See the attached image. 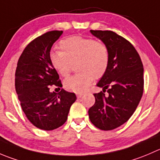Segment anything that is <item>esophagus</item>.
Returning a JSON list of instances; mask_svg holds the SVG:
<instances>
[{"label": "esophagus", "mask_w": 160, "mask_h": 160, "mask_svg": "<svg viewBox=\"0 0 160 160\" xmlns=\"http://www.w3.org/2000/svg\"><path fill=\"white\" fill-rule=\"evenodd\" d=\"M83 95V93H77V98H81Z\"/></svg>", "instance_id": "esophagus-1"}]
</instances>
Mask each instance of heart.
<instances>
[{
	"label": "heart",
	"mask_w": 160,
	"mask_h": 160,
	"mask_svg": "<svg viewBox=\"0 0 160 160\" xmlns=\"http://www.w3.org/2000/svg\"><path fill=\"white\" fill-rule=\"evenodd\" d=\"M61 52H53L50 60L54 69L63 77L69 75L72 65L78 73L66 79L64 87L67 91L82 93L91 84L94 78L103 77L109 64L107 46L91 38L73 36L59 42Z\"/></svg>",
	"instance_id": "obj_1"
}]
</instances>
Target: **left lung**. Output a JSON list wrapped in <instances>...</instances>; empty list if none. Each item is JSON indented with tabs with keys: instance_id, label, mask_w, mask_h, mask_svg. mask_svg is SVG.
Returning a JSON list of instances; mask_svg holds the SVG:
<instances>
[{
	"instance_id": "1",
	"label": "left lung",
	"mask_w": 160,
	"mask_h": 160,
	"mask_svg": "<svg viewBox=\"0 0 160 160\" xmlns=\"http://www.w3.org/2000/svg\"><path fill=\"white\" fill-rule=\"evenodd\" d=\"M91 32L108 48L109 64L97 83L103 92L94 94L95 103L88 115L96 128L111 131L126 123L140 102L144 88L143 65L134 46L123 37L109 30ZM106 89L108 94L105 96Z\"/></svg>"
}]
</instances>
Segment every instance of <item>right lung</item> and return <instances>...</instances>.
I'll return each mask as SVG.
<instances>
[{
  "instance_id": "obj_1",
  "label": "right lung",
  "mask_w": 160,
  "mask_h": 160,
  "mask_svg": "<svg viewBox=\"0 0 160 160\" xmlns=\"http://www.w3.org/2000/svg\"><path fill=\"white\" fill-rule=\"evenodd\" d=\"M62 34V31H50L34 39L18 58L15 71V91L22 111L34 126L44 131L64 124L77 100L74 93L64 89L50 91L53 84L62 87L50 60L51 48Z\"/></svg>"
}]
</instances>
